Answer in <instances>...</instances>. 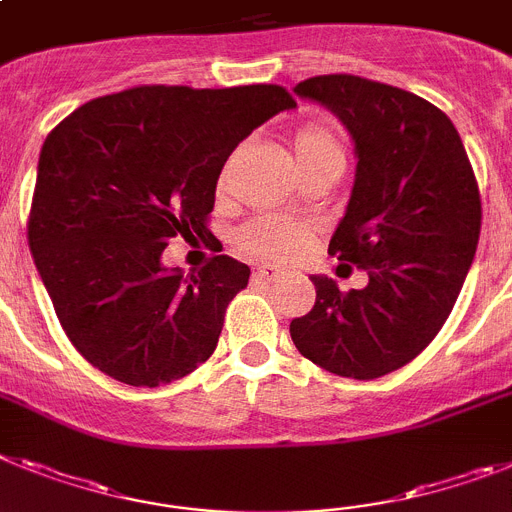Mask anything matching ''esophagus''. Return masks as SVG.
<instances>
[{
	"instance_id": "esophagus-1",
	"label": "esophagus",
	"mask_w": 512,
	"mask_h": 512,
	"mask_svg": "<svg viewBox=\"0 0 512 512\" xmlns=\"http://www.w3.org/2000/svg\"><path fill=\"white\" fill-rule=\"evenodd\" d=\"M282 274H285V272H282L279 266H272V264L256 266V277H261V279H279Z\"/></svg>"
}]
</instances>
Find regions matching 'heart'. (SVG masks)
Listing matches in <instances>:
<instances>
[{
	"instance_id": "obj_1",
	"label": "heart",
	"mask_w": 512,
	"mask_h": 512,
	"mask_svg": "<svg viewBox=\"0 0 512 512\" xmlns=\"http://www.w3.org/2000/svg\"><path fill=\"white\" fill-rule=\"evenodd\" d=\"M292 152L298 168L326 163V160H342L344 150L334 129L326 124H305L295 131L292 139ZM225 189V176L220 178V191ZM313 230L310 225L287 217H256L248 225L240 227L238 248L251 259L261 261H287L295 259L300 251L310 243Z\"/></svg>"
}]
</instances>
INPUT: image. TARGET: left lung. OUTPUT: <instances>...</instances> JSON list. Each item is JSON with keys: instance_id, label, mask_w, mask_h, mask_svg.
Instances as JSON below:
<instances>
[{"instance_id": "1", "label": "left lung", "mask_w": 512, "mask_h": 512, "mask_svg": "<svg viewBox=\"0 0 512 512\" xmlns=\"http://www.w3.org/2000/svg\"><path fill=\"white\" fill-rule=\"evenodd\" d=\"M347 126L357 170L329 253L365 269L362 290L310 277L316 305L290 323L298 352L342 378L404 368L451 316L474 261L482 199L456 126L401 87L355 74L295 85Z\"/></svg>"}]
</instances>
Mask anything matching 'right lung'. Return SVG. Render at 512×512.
<instances>
[{
	"instance_id": "obj_1",
	"label": "right lung",
	"mask_w": 512,
	"mask_h": 512,
	"mask_svg": "<svg viewBox=\"0 0 512 512\" xmlns=\"http://www.w3.org/2000/svg\"><path fill=\"white\" fill-rule=\"evenodd\" d=\"M287 108L295 98L279 85H142L90 100L48 134L28 243L61 329L93 368L155 388L209 360L251 269L214 256L183 277L160 259L176 235H212L222 165Z\"/></svg>"
}]
</instances>
